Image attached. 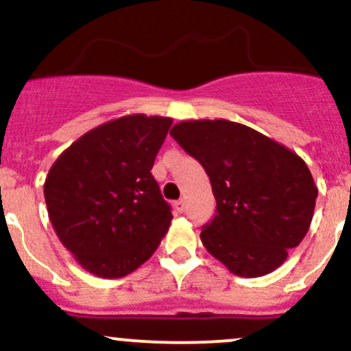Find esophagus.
<instances>
[{
  "label": "esophagus",
  "instance_id": "esophagus-1",
  "mask_svg": "<svg viewBox=\"0 0 351 351\" xmlns=\"http://www.w3.org/2000/svg\"><path fill=\"white\" fill-rule=\"evenodd\" d=\"M175 210L178 211V213H183V211H184V202H183V199H178V202H175Z\"/></svg>",
  "mask_w": 351,
  "mask_h": 351
}]
</instances>
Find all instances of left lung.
<instances>
[{"label":"left lung","instance_id":"8db88e82","mask_svg":"<svg viewBox=\"0 0 351 351\" xmlns=\"http://www.w3.org/2000/svg\"><path fill=\"white\" fill-rule=\"evenodd\" d=\"M210 178L217 213L202 243L233 275L256 278L285 263L313 218L318 188L287 146L228 119H190L169 132Z\"/></svg>","mask_w":351,"mask_h":351}]
</instances>
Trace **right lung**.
<instances>
[{
	"label": "right lung",
	"instance_id": "add662e5",
	"mask_svg": "<svg viewBox=\"0 0 351 351\" xmlns=\"http://www.w3.org/2000/svg\"><path fill=\"white\" fill-rule=\"evenodd\" d=\"M173 119L126 114L84 133L49 168V221L86 271L121 278L161 243L171 210L153 178Z\"/></svg>",
	"mask_w": 351,
	"mask_h": 351
}]
</instances>
